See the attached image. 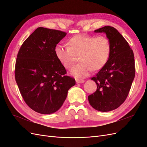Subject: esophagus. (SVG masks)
<instances>
[{"instance_id": "34e87169", "label": "esophagus", "mask_w": 147, "mask_h": 147, "mask_svg": "<svg viewBox=\"0 0 147 147\" xmlns=\"http://www.w3.org/2000/svg\"><path fill=\"white\" fill-rule=\"evenodd\" d=\"M84 82V80H76L77 83H83Z\"/></svg>"}]
</instances>
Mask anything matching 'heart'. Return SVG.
Segmentation results:
<instances>
[{"label":"heart","instance_id":"b5f03b06","mask_svg":"<svg viewBox=\"0 0 147 147\" xmlns=\"http://www.w3.org/2000/svg\"><path fill=\"white\" fill-rule=\"evenodd\" d=\"M69 46L57 45L55 55L65 69H70L80 56L78 64L70 70L76 78H83L90 74L92 69L100 70L108 63L111 55V44L105 36H88L79 34L71 37Z\"/></svg>","mask_w":147,"mask_h":147}]
</instances>
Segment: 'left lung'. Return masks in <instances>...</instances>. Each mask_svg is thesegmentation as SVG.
I'll return each mask as SVG.
<instances>
[{"mask_svg":"<svg viewBox=\"0 0 147 147\" xmlns=\"http://www.w3.org/2000/svg\"><path fill=\"white\" fill-rule=\"evenodd\" d=\"M94 32L106 34L112 51L108 63L91 78L97 84V90L88 99L94 109L109 112L119 107L130 91L136 73L134 53L113 27L104 26Z\"/></svg>","mask_w":147,"mask_h":147,"instance_id":"left-lung-1","label":"left lung"}]
</instances>
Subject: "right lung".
I'll return each mask as SVG.
<instances>
[{
	"label": "right lung",
	"instance_id": "obj_1",
	"mask_svg": "<svg viewBox=\"0 0 147 147\" xmlns=\"http://www.w3.org/2000/svg\"><path fill=\"white\" fill-rule=\"evenodd\" d=\"M67 33L38 28L21 45L15 64V80L25 102L41 114L56 112L63 105L75 80L55 55V48Z\"/></svg>",
	"mask_w": 147,
	"mask_h": 147
}]
</instances>
